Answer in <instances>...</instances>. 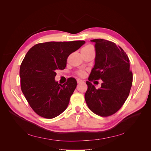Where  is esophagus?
<instances>
[{
  "mask_svg": "<svg viewBox=\"0 0 151 151\" xmlns=\"http://www.w3.org/2000/svg\"><path fill=\"white\" fill-rule=\"evenodd\" d=\"M77 83L78 84H81V83H84V81L83 80H77Z\"/></svg>",
  "mask_w": 151,
  "mask_h": 151,
  "instance_id": "1",
  "label": "esophagus"
}]
</instances>
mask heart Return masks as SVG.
Masks as SVG:
<instances>
[{
	"label": "heart",
	"instance_id": "obj_1",
	"mask_svg": "<svg viewBox=\"0 0 151 151\" xmlns=\"http://www.w3.org/2000/svg\"><path fill=\"white\" fill-rule=\"evenodd\" d=\"M90 52H93V47L91 45H88L83 47L81 50V53H87ZM80 76H83L84 75V73L81 71L78 73Z\"/></svg>",
	"mask_w": 151,
	"mask_h": 151
}]
</instances>
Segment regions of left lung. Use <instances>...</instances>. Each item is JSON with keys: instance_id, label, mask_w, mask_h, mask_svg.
<instances>
[{"instance_id": "1", "label": "left lung", "mask_w": 151, "mask_h": 151, "mask_svg": "<svg viewBox=\"0 0 151 151\" xmlns=\"http://www.w3.org/2000/svg\"><path fill=\"white\" fill-rule=\"evenodd\" d=\"M95 43V64L88 80L85 100L92 112L106 117L114 114L128 98L132 85L133 75L130 60L119 46L104 39L91 40ZM100 78L101 88L96 90L90 82Z\"/></svg>"}]
</instances>
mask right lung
<instances>
[{
  "label": "right lung",
  "instance_id": "right-lung-1",
  "mask_svg": "<svg viewBox=\"0 0 151 151\" xmlns=\"http://www.w3.org/2000/svg\"><path fill=\"white\" fill-rule=\"evenodd\" d=\"M84 41L50 42L32 46L23 59L19 70L21 90L30 107L39 116L52 119L67 108L76 88L75 78L59 84L56 70H63L68 55Z\"/></svg>",
  "mask_w": 151,
  "mask_h": 151
}]
</instances>
